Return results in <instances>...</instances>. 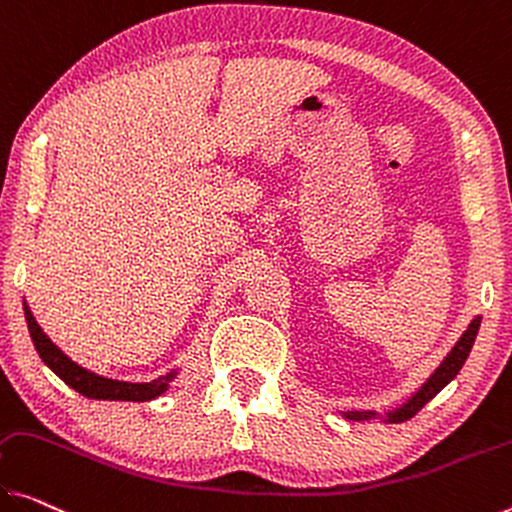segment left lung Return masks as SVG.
I'll return each mask as SVG.
<instances>
[{
	"instance_id": "left-lung-1",
	"label": "left lung",
	"mask_w": 512,
	"mask_h": 512,
	"mask_svg": "<svg viewBox=\"0 0 512 512\" xmlns=\"http://www.w3.org/2000/svg\"><path fill=\"white\" fill-rule=\"evenodd\" d=\"M478 327H481V316H476L474 320H471L467 332L462 334L460 341L453 345V350L448 352L446 359L442 361V364H439L437 371L428 377V382L423 384V387L416 391L403 407H398V410H393V412L387 414V423H403L407 419H412V416L419 412L423 405L430 403V400L435 398L437 393L442 391L446 384L460 373V368L465 366V361H467L469 352H471V345H474V341H476ZM343 416H345V419H352V421H364V419H373L375 412H345Z\"/></svg>"
}]
</instances>
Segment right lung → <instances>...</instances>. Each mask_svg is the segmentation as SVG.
Masks as SVG:
<instances>
[{
  "mask_svg": "<svg viewBox=\"0 0 512 512\" xmlns=\"http://www.w3.org/2000/svg\"><path fill=\"white\" fill-rule=\"evenodd\" d=\"M25 318H27L31 341H34L36 352L41 355V359L61 377V380L68 384L70 389H75L77 393H82V396H86V398L132 400V403H144V400H153L157 396H162V393L169 389V382L174 380V375H176V373H169V375L157 377V380H153V382L135 384V382L109 380V377L89 373L86 368L77 366L75 361H70L64 352H61L57 345H54L50 338L45 336V332L38 327L34 313L29 311L27 304H25Z\"/></svg>",
  "mask_w": 512,
  "mask_h": 512,
  "instance_id": "add662e5",
  "label": "right lung"
}]
</instances>
